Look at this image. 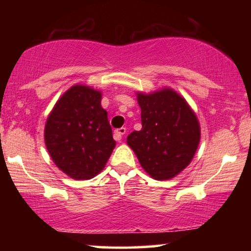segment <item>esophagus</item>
<instances>
[{"mask_svg": "<svg viewBox=\"0 0 251 251\" xmlns=\"http://www.w3.org/2000/svg\"><path fill=\"white\" fill-rule=\"evenodd\" d=\"M125 133H126V128L125 127H120V128H118V129H116V131H114L113 138L117 140V142H120V140H122V137Z\"/></svg>", "mask_w": 251, "mask_h": 251, "instance_id": "esophagus-1", "label": "esophagus"}]
</instances>
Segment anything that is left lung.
<instances>
[{
  "mask_svg": "<svg viewBox=\"0 0 251 251\" xmlns=\"http://www.w3.org/2000/svg\"><path fill=\"white\" fill-rule=\"evenodd\" d=\"M138 103L143 127L128 135V146L152 178H174L189 165L198 148L197 117L185 100L170 88L139 93Z\"/></svg>",
  "mask_w": 251,
  "mask_h": 251,
  "instance_id": "1",
  "label": "left lung"
}]
</instances>
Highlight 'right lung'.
Returning <instances> with one entry per match:
<instances>
[{"label":"right lung","instance_id":"obj_1","mask_svg":"<svg viewBox=\"0 0 251 251\" xmlns=\"http://www.w3.org/2000/svg\"><path fill=\"white\" fill-rule=\"evenodd\" d=\"M100 102V92L75 85L60 98L46 123L45 142L51 159L74 179L99 174L116 146Z\"/></svg>","mask_w":251,"mask_h":251}]
</instances>
